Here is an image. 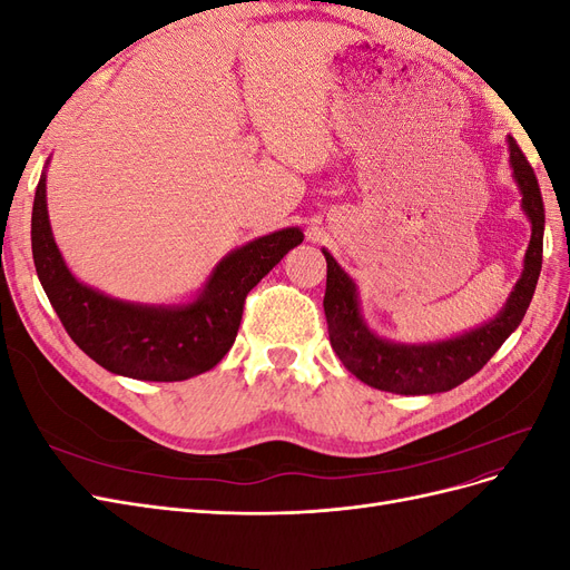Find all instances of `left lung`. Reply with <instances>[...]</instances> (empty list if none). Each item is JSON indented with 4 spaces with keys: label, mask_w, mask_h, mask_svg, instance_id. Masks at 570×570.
I'll return each instance as SVG.
<instances>
[{
    "label": "left lung",
    "mask_w": 570,
    "mask_h": 570,
    "mask_svg": "<svg viewBox=\"0 0 570 570\" xmlns=\"http://www.w3.org/2000/svg\"><path fill=\"white\" fill-rule=\"evenodd\" d=\"M509 142V164L513 180L521 189V209L530 220V245L523 258V273L513 285L507 304L492 321L482 323L469 333L450 340L406 344L390 342L375 335L361 316L356 283L335 262L333 254L323 249L327 262V281L323 312L327 335L340 361L361 383L394 394H435L446 392L469 381L492 354L502 347L507 337L521 325L530 299L534 295L542 271V237H544V204L534 170L523 157L513 137Z\"/></svg>",
    "instance_id": "obj_1"
}]
</instances>
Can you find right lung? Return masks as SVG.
Listing matches in <instances>:
<instances>
[{"label": "right lung", "mask_w": 570, "mask_h": 570, "mask_svg": "<svg viewBox=\"0 0 570 570\" xmlns=\"http://www.w3.org/2000/svg\"><path fill=\"white\" fill-rule=\"evenodd\" d=\"M30 239L38 278L78 347L116 375L174 383L206 373L228 354L247 292L302 245L304 233L283 228L233 249L185 304L124 302L80 283L51 235L45 174L32 202Z\"/></svg>", "instance_id": "obj_1"}]
</instances>
